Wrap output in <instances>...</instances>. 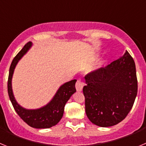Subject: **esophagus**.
<instances>
[{
    "mask_svg": "<svg viewBox=\"0 0 146 146\" xmlns=\"http://www.w3.org/2000/svg\"><path fill=\"white\" fill-rule=\"evenodd\" d=\"M83 86H84V83L82 82L81 80H77V83H76V90L77 91L80 92V91H82V88H83Z\"/></svg>",
    "mask_w": 146,
    "mask_h": 146,
    "instance_id": "esophagus-1",
    "label": "esophagus"
}]
</instances>
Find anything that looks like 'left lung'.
I'll return each instance as SVG.
<instances>
[{"instance_id":"left-lung-1","label":"left lung","mask_w":146,"mask_h":146,"mask_svg":"<svg viewBox=\"0 0 146 146\" xmlns=\"http://www.w3.org/2000/svg\"><path fill=\"white\" fill-rule=\"evenodd\" d=\"M86 113L94 124L109 127L128 115L137 94L136 68L127 51L118 60L85 77Z\"/></svg>"}]
</instances>
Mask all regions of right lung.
<instances>
[{"instance_id": "right-lung-1", "label": "right lung", "mask_w": 146, "mask_h": 146, "mask_svg": "<svg viewBox=\"0 0 146 146\" xmlns=\"http://www.w3.org/2000/svg\"><path fill=\"white\" fill-rule=\"evenodd\" d=\"M32 45L31 42L27 43L13 59L10 66L8 80V93L15 111L27 124L33 128L48 129L55 126L63 117L66 103L76 92L75 83L77 80H72L61 85L52 99L47 104L41 108L37 109H26L18 104L12 90L11 81L13 74L18 62L29 51Z\"/></svg>"}]
</instances>
